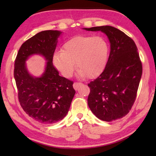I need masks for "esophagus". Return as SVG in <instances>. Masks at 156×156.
<instances>
[{
	"label": "esophagus",
	"mask_w": 156,
	"mask_h": 156,
	"mask_svg": "<svg viewBox=\"0 0 156 156\" xmlns=\"http://www.w3.org/2000/svg\"><path fill=\"white\" fill-rule=\"evenodd\" d=\"M82 84L81 82H74V84H73V87L75 89V90H77V89L80 87Z\"/></svg>",
	"instance_id": "1"
}]
</instances>
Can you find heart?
I'll use <instances>...</instances> for the list:
<instances>
[{
  "label": "heart",
  "mask_w": 156,
  "mask_h": 156,
  "mask_svg": "<svg viewBox=\"0 0 156 156\" xmlns=\"http://www.w3.org/2000/svg\"><path fill=\"white\" fill-rule=\"evenodd\" d=\"M108 54V43L105 37L80 35L66 41L63 45V50L54 54L53 62L66 78L72 75L76 62L80 77L94 78L104 71Z\"/></svg>",
  "instance_id": "b5f03b06"
}]
</instances>
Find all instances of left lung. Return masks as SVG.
Listing matches in <instances>:
<instances>
[{"mask_svg": "<svg viewBox=\"0 0 156 156\" xmlns=\"http://www.w3.org/2000/svg\"><path fill=\"white\" fill-rule=\"evenodd\" d=\"M107 35L111 51L107 66L98 77L88 84V105L101 120L111 122L128 114L137 96L142 64L134 41L111 26L84 28Z\"/></svg>", "mask_w": 156, "mask_h": 156, "instance_id": "1", "label": "left lung"}]
</instances>
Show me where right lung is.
I'll return each mask as SVG.
<instances>
[{"instance_id":"add662e5","label":"right lung","mask_w":156,"mask_h":156,"mask_svg":"<svg viewBox=\"0 0 156 156\" xmlns=\"http://www.w3.org/2000/svg\"><path fill=\"white\" fill-rule=\"evenodd\" d=\"M56 30L38 33L21 45L15 61L14 78L21 107L29 117L44 124H53L64 118L76 91L73 81L59 75L53 64L58 38ZM33 54L44 56L48 62L41 77L28 74L25 61Z\"/></svg>"}]
</instances>
